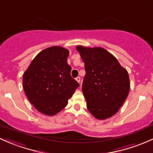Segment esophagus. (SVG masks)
I'll return each instance as SVG.
<instances>
[{"label":"esophagus","mask_w":153,"mask_h":153,"mask_svg":"<svg viewBox=\"0 0 153 153\" xmlns=\"http://www.w3.org/2000/svg\"><path fill=\"white\" fill-rule=\"evenodd\" d=\"M75 80H76V81L78 82V83H80V82H81V78H80V77H77V78H75Z\"/></svg>","instance_id":"esophagus-1"}]
</instances>
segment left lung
<instances>
[{
  "label": "left lung",
  "instance_id": "8db88e82",
  "mask_svg": "<svg viewBox=\"0 0 153 153\" xmlns=\"http://www.w3.org/2000/svg\"><path fill=\"white\" fill-rule=\"evenodd\" d=\"M76 49L84 62L82 91L88 110L97 120L112 117L129 94L128 71L104 48L78 45Z\"/></svg>",
  "mask_w": 153,
  "mask_h": 153
}]
</instances>
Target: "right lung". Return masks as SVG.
Listing matches in <instances>:
<instances>
[{
    "label": "right lung",
    "mask_w": 153,
    "mask_h": 153,
    "mask_svg": "<svg viewBox=\"0 0 153 153\" xmlns=\"http://www.w3.org/2000/svg\"><path fill=\"white\" fill-rule=\"evenodd\" d=\"M69 53L68 50L59 46L46 48L23 74L22 86L28 100L45 115L54 116L64 109L79 86L70 75Z\"/></svg>",
    "instance_id": "1"
}]
</instances>
